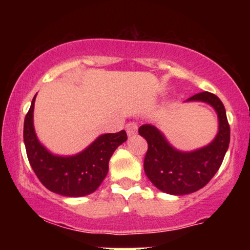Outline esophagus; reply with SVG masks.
Segmentation results:
<instances>
[{"label":"esophagus","instance_id":"obj_1","mask_svg":"<svg viewBox=\"0 0 250 250\" xmlns=\"http://www.w3.org/2000/svg\"><path fill=\"white\" fill-rule=\"evenodd\" d=\"M125 130H127L128 136H131L137 131V125L134 122H129L125 125Z\"/></svg>","mask_w":250,"mask_h":250}]
</instances>
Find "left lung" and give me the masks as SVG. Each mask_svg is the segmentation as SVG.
Returning <instances> with one entry per match:
<instances>
[{
  "instance_id": "8db88e82",
  "label": "left lung",
  "mask_w": 250,
  "mask_h": 250,
  "mask_svg": "<svg viewBox=\"0 0 250 250\" xmlns=\"http://www.w3.org/2000/svg\"><path fill=\"white\" fill-rule=\"evenodd\" d=\"M191 101L208 103L219 119V131L205 147L193 151L177 150L155 125H143L139 128V134L148 143L145 173L155 187L170 195L190 194L205 187L221 167L230 141L226 109L219 97L203 91L187 100Z\"/></svg>"
}]
</instances>
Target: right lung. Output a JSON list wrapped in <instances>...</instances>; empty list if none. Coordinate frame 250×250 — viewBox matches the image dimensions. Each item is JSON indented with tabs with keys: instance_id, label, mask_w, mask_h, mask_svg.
<instances>
[{
	"instance_id": "1",
	"label": "right lung",
	"mask_w": 250,
	"mask_h": 250,
	"mask_svg": "<svg viewBox=\"0 0 250 250\" xmlns=\"http://www.w3.org/2000/svg\"><path fill=\"white\" fill-rule=\"evenodd\" d=\"M34 96L24 119L23 140L34 173L45 188L63 196H85L96 190L107 176L109 160L115 149L127 141L125 130L103 134L84 150L71 156L50 153L37 139L34 129Z\"/></svg>"
}]
</instances>
